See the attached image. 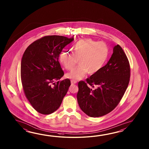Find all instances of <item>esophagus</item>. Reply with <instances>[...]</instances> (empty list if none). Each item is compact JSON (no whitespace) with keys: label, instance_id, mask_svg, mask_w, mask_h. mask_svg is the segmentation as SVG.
I'll use <instances>...</instances> for the list:
<instances>
[{"label":"esophagus","instance_id":"1","mask_svg":"<svg viewBox=\"0 0 149 149\" xmlns=\"http://www.w3.org/2000/svg\"><path fill=\"white\" fill-rule=\"evenodd\" d=\"M71 85H74V84H76V83H77V81L71 80Z\"/></svg>","mask_w":149,"mask_h":149}]
</instances>
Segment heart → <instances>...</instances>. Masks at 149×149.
Segmentation results:
<instances>
[{
  "instance_id": "obj_1",
  "label": "heart",
  "mask_w": 149,
  "mask_h": 149,
  "mask_svg": "<svg viewBox=\"0 0 149 149\" xmlns=\"http://www.w3.org/2000/svg\"><path fill=\"white\" fill-rule=\"evenodd\" d=\"M73 48V54L63 52L59 57L61 63L68 70H72L79 60V67L67 74L69 79L80 80L88 72L89 74L97 73L108 58L109 49L102 42L84 39L77 41Z\"/></svg>"
}]
</instances>
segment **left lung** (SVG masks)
Masks as SVG:
<instances>
[{"label": "left lung", "instance_id": "left-lung-1", "mask_svg": "<svg viewBox=\"0 0 149 149\" xmlns=\"http://www.w3.org/2000/svg\"><path fill=\"white\" fill-rule=\"evenodd\" d=\"M130 76L128 58L117 45L105 66L86 82H78L77 101L81 110L91 117H101L111 112L123 97Z\"/></svg>", "mask_w": 149, "mask_h": 149}]
</instances>
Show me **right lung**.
<instances>
[{
	"mask_svg": "<svg viewBox=\"0 0 149 149\" xmlns=\"http://www.w3.org/2000/svg\"><path fill=\"white\" fill-rule=\"evenodd\" d=\"M73 40L62 36H45L30 45L23 55V89L32 107L41 114H51L57 110L71 85L69 79L54 82L64 75L59 55Z\"/></svg>",
	"mask_w": 149,
	"mask_h": 149,
	"instance_id": "add662e5",
	"label": "right lung"
}]
</instances>
